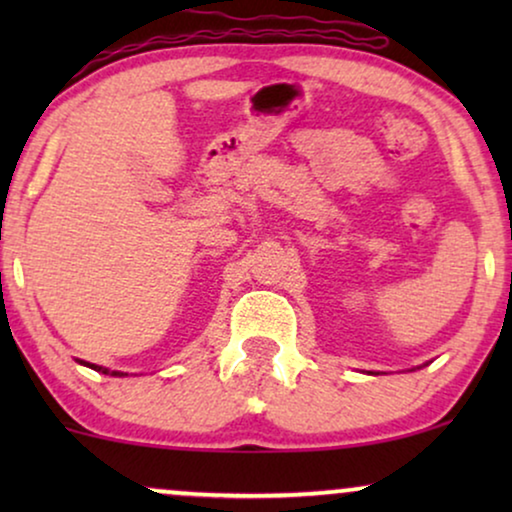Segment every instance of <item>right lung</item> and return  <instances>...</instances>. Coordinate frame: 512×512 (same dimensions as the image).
<instances>
[{
  "instance_id": "add662e5",
  "label": "right lung",
  "mask_w": 512,
  "mask_h": 512,
  "mask_svg": "<svg viewBox=\"0 0 512 512\" xmlns=\"http://www.w3.org/2000/svg\"><path fill=\"white\" fill-rule=\"evenodd\" d=\"M81 363V366H86V368H93V370H97V373H102V375H111V377H123V375H128V373H118V370H109V368H104V366H95V363H88V361H81V359H76Z\"/></svg>"
}]
</instances>
